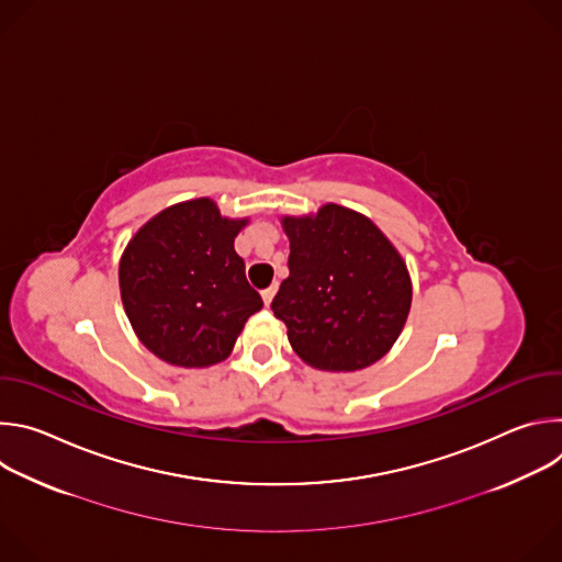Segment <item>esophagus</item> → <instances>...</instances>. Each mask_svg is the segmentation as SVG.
<instances>
[{
	"label": "esophagus",
	"mask_w": 562,
	"mask_h": 562,
	"mask_svg": "<svg viewBox=\"0 0 562 562\" xmlns=\"http://www.w3.org/2000/svg\"><path fill=\"white\" fill-rule=\"evenodd\" d=\"M276 291H278V284H271L269 289H265V291H262V300H265V306H269V304H271V300H273Z\"/></svg>",
	"instance_id": "1"
}]
</instances>
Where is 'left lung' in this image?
<instances>
[{
	"label": "left lung",
	"instance_id": "8db88e82",
	"mask_svg": "<svg viewBox=\"0 0 562 562\" xmlns=\"http://www.w3.org/2000/svg\"><path fill=\"white\" fill-rule=\"evenodd\" d=\"M289 278L271 308L293 351L323 371H358L397 340L412 308L407 265L362 213L325 204L282 217Z\"/></svg>",
	"mask_w": 562,
	"mask_h": 562
}]
</instances>
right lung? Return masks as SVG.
I'll return each mask as SVG.
<instances>
[{
	"label": "right lung",
	"mask_w": 562,
	"mask_h": 562,
	"mask_svg": "<svg viewBox=\"0 0 562 562\" xmlns=\"http://www.w3.org/2000/svg\"><path fill=\"white\" fill-rule=\"evenodd\" d=\"M249 220H228L209 198L150 217L120 260V293L139 342L176 367L228 358L262 297L233 249Z\"/></svg>",
	"instance_id": "add662e5"
}]
</instances>
